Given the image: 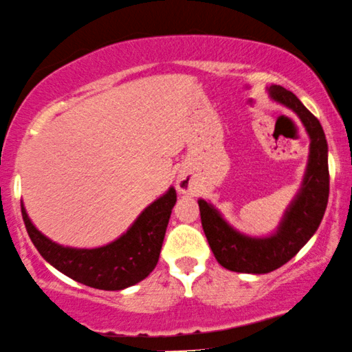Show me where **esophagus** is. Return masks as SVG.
Returning <instances> with one entry per match:
<instances>
[{
	"instance_id": "esophagus-1",
	"label": "esophagus",
	"mask_w": 352,
	"mask_h": 352,
	"mask_svg": "<svg viewBox=\"0 0 352 352\" xmlns=\"http://www.w3.org/2000/svg\"><path fill=\"white\" fill-rule=\"evenodd\" d=\"M177 188H179V191H182V193H188V191L191 190V180L188 175H179V179H177Z\"/></svg>"
}]
</instances>
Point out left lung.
<instances>
[{
    "instance_id": "left-lung-1",
    "label": "left lung",
    "mask_w": 352,
    "mask_h": 352,
    "mask_svg": "<svg viewBox=\"0 0 352 352\" xmlns=\"http://www.w3.org/2000/svg\"><path fill=\"white\" fill-rule=\"evenodd\" d=\"M271 97L299 115L310 136L309 167L300 193L284 216L278 232L266 239L239 234L219 216L211 204L199 199L203 230L219 265L237 273L265 274L286 265L309 242L323 219L330 195L328 144L323 128L304 104L281 86L270 89Z\"/></svg>"
}]
</instances>
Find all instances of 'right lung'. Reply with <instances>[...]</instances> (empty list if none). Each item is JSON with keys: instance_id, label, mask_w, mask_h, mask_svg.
I'll return each instance as SVG.
<instances>
[{"instance_id": "1", "label": "right lung", "mask_w": 352, "mask_h": 352, "mask_svg": "<svg viewBox=\"0 0 352 352\" xmlns=\"http://www.w3.org/2000/svg\"><path fill=\"white\" fill-rule=\"evenodd\" d=\"M175 201L177 193L170 188L141 212L126 234L109 245L92 250L58 245L34 228L22 204L21 211L30 240L48 263L89 287L120 291L143 281L155 268Z\"/></svg>"}]
</instances>
